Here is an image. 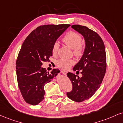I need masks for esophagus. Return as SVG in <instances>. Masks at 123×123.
Listing matches in <instances>:
<instances>
[{"mask_svg":"<svg viewBox=\"0 0 123 123\" xmlns=\"http://www.w3.org/2000/svg\"><path fill=\"white\" fill-rule=\"evenodd\" d=\"M61 73H62V74H63V75H66V74H67V72H66V71H65V70H62L61 71Z\"/></svg>","mask_w":123,"mask_h":123,"instance_id":"esophagus-1","label":"esophagus"}]
</instances>
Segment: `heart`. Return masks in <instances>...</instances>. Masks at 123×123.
I'll return each mask as SVG.
<instances>
[{"instance_id":"1","label":"heart","mask_w":123,"mask_h":123,"mask_svg":"<svg viewBox=\"0 0 123 123\" xmlns=\"http://www.w3.org/2000/svg\"><path fill=\"white\" fill-rule=\"evenodd\" d=\"M63 42L69 47L73 50V54L77 57H81L84 52V46L81 43L82 37L79 34L74 31L68 32L63 37ZM60 45L58 42H55L52 47V53L53 55H56L58 51ZM57 65L63 69H68L74 63V61L72 59L68 60L65 58H60L56 62Z\"/></svg>"}]
</instances>
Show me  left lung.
Here are the masks:
<instances>
[{
  "instance_id": "8db88e82",
  "label": "left lung",
  "mask_w": 123,
  "mask_h": 123,
  "mask_svg": "<svg viewBox=\"0 0 123 123\" xmlns=\"http://www.w3.org/2000/svg\"><path fill=\"white\" fill-rule=\"evenodd\" d=\"M72 28L83 36L85 47L80 60L73 69L77 72L81 70L82 77L70 72L67 73L73 88L66 94L73 101L82 102L91 98L103 81L106 68L105 48L97 32L81 25H72Z\"/></svg>"
}]
</instances>
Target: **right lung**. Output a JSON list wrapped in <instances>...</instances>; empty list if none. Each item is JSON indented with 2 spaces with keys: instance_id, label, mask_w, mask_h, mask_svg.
Wrapping results in <instances>:
<instances>
[{
  "instance_id": "right-lung-1",
  "label": "right lung",
  "mask_w": 123,
  "mask_h": 123,
  "mask_svg": "<svg viewBox=\"0 0 123 123\" xmlns=\"http://www.w3.org/2000/svg\"><path fill=\"white\" fill-rule=\"evenodd\" d=\"M70 26H39L23 42L16 62V70L19 90L27 103L36 105L41 103L45 94L44 86L60 73V70L54 69L49 73L41 66L53 55V45Z\"/></svg>"
}]
</instances>
